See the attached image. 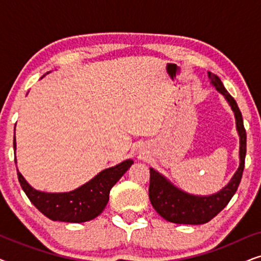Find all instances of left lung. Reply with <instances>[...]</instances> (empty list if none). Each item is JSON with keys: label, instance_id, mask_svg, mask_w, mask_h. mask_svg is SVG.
Wrapping results in <instances>:
<instances>
[{"label": "left lung", "instance_id": "obj_1", "mask_svg": "<svg viewBox=\"0 0 261 261\" xmlns=\"http://www.w3.org/2000/svg\"><path fill=\"white\" fill-rule=\"evenodd\" d=\"M208 77L213 87L221 92L229 103L234 112L237 129L240 137V165L234 173L229 183L216 194L210 196H196L188 194L166 179L163 174L155 170L149 169V201L153 208L163 219L169 222L179 224H203L214 219L224 206H226L237 192L241 181L242 172L245 167L246 156V129L240 109L235 99L223 87L222 82L216 74L208 72Z\"/></svg>", "mask_w": 261, "mask_h": 261}]
</instances>
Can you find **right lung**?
Returning a JSON list of instances; mask_svg holds the SVG:
<instances>
[{
  "mask_svg": "<svg viewBox=\"0 0 261 261\" xmlns=\"http://www.w3.org/2000/svg\"><path fill=\"white\" fill-rule=\"evenodd\" d=\"M16 148L14 137V149ZM16 163V162H15ZM133 160L127 159L99 172L91 180L69 192L38 191L27 183L17 170L20 185L39 212L52 221L81 223L97 217L109 201V192L116 181L127 172Z\"/></svg>",
  "mask_w": 261,
  "mask_h": 261,
  "instance_id": "obj_1",
  "label": "right lung"
}]
</instances>
